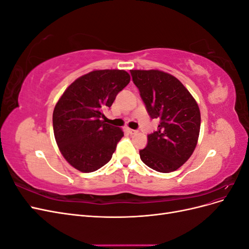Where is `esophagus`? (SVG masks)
Returning a JSON list of instances; mask_svg holds the SVG:
<instances>
[{
  "instance_id": "esophagus-1",
  "label": "esophagus",
  "mask_w": 249,
  "mask_h": 249,
  "mask_svg": "<svg viewBox=\"0 0 249 249\" xmlns=\"http://www.w3.org/2000/svg\"><path fill=\"white\" fill-rule=\"evenodd\" d=\"M126 131H127V133H129V134H131V135H133V134H136V133H137V131H136V130H133V129H130V127H127V129H126Z\"/></svg>"
}]
</instances>
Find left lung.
<instances>
[{"instance_id":"left-lung-1","label":"left lung","mask_w":249,"mask_h":249,"mask_svg":"<svg viewBox=\"0 0 249 249\" xmlns=\"http://www.w3.org/2000/svg\"><path fill=\"white\" fill-rule=\"evenodd\" d=\"M150 118L160 120L139 150L142 162L159 172H171L189 159L197 144V103L176 77L161 71H130Z\"/></svg>"}]
</instances>
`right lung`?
<instances>
[{
    "label": "right lung",
    "mask_w": 249,
    "mask_h": 249,
    "mask_svg": "<svg viewBox=\"0 0 249 249\" xmlns=\"http://www.w3.org/2000/svg\"><path fill=\"white\" fill-rule=\"evenodd\" d=\"M130 80L124 71H93L71 83L60 97L53 127L60 152L72 167L92 172L111 160L124 132L105 124L103 111Z\"/></svg>",
    "instance_id": "1"
}]
</instances>
